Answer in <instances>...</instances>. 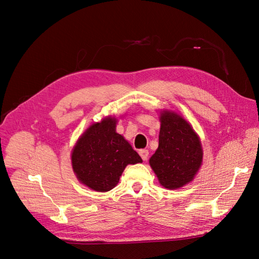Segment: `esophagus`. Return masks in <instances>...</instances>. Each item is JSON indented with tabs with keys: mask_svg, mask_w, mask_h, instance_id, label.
Instances as JSON below:
<instances>
[{
	"mask_svg": "<svg viewBox=\"0 0 259 259\" xmlns=\"http://www.w3.org/2000/svg\"><path fill=\"white\" fill-rule=\"evenodd\" d=\"M139 155L142 156V159L144 161H147L148 156H149V151L146 150V149H142V150H139Z\"/></svg>",
	"mask_w": 259,
	"mask_h": 259,
	"instance_id": "esophagus-1",
	"label": "esophagus"
}]
</instances>
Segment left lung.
I'll use <instances>...</instances> for the list:
<instances>
[{
  "label": "left lung",
  "mask_w": 259,
  "mask_h": 259,
  "mask_svg": "<svg viewBox=\"0 0 259 259\" xmlns=\"http://www.w3.org/2000/svg\"><path fill=\"white\" fill-rule=\"evenodd\" d=\"M159 147L149 164L162 187L176 190L194 179L202 165L203 149L199 135L184 116L161 110Z\"/></svg>",
  "instance_id": "8db88e82"
}]
</instances>
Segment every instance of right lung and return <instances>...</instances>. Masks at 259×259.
<instances>
[{
	"label": "right lung",
	"mask_w": 259,
	"mask_h": 259,
	"mask_svg": "<svg viewBox=\"0 0 259 259\" xmlns=\"http://www.w3.org/2000/svg\"><path fill=\"white\" fill-rule=\"evenodd\" d=\"M117 117L106 116L94 122L76 140L71 164L77 180L90 189L107 192L119 184L128 164L142 163L139 154L121 134Z\"/></svg>",
	"instance_id": "add662e5"
}]
</instances>
